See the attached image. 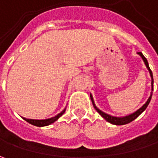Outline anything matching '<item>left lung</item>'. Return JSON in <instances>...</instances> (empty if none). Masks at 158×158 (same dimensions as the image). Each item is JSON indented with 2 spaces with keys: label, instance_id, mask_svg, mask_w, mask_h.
Segmentation results:
<instances>
[{
  "label": "left lung",
  "instance_id": "8db88e82",
  "mask_svg": "<svg viewBox=\"0 0 158 158\" xmlns=\"http://www.w3.org/2000/svg\"><path fill=\"white\" fill-rule=\"evenodd\" d=\"M141 57L143 58V61H144V63L146 65V67H147V69H149V74H150V76H151V87H152V90H153V83H154V80H153V75H152V71L150 70L149 69V63H148V60H147V59L144 57V55H143V53L141 52H137ZM151 97H152V91H151V93H150V96H149V98H148V100L147 102L143 105L140 109H138L136 112H133V113H131L129 115H127V116H125V117H114V116H111V115H109V114H106V112H102L101 110H99L97 106H95V103L94 100H93V98H92V96L90 94V99L92 101V104H93V106H94V108L97 110V112H98L99 114H100L101 116L103 117V118L106 119V121H108V122H110L111 124L113 125H118V126H120V125H125V124H127V123H130L131 121H133L134 119H135V118L142 113V112L147 108V106H149V102H150V99H151Z\"/></svg>",
  "mask_w": 158,
  "mask_h": 158
}]
</instances>
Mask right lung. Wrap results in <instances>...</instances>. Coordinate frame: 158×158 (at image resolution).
<instances>
[{
    "instance_id": "right-lung-1",
    "label": "right lung",
    "mask_w": 158,
    "mask_h": 158,
    "mask_svg": "<svg viewBox=\"0 0 158 158\" xmlns=\"http://www.w3.org/2000/svg\"><path fill=\"white\" fill-rule=\"evenodd\" d=\"M66 111V109H64L62 112L60 113L57 114L56 116L52 117V118H46V119H31V118H23L25 121L29 122L30 124L33 125V126H36V127H45V126H48V125H51L52 123H53L54 121H56L58 118H60L64 112Z\"/></svg>"
}]
</instances>
